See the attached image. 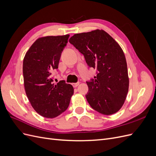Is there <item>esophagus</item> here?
I'll return each instance as SVG.
<instances>
[{"mask_svg":"<svg viewBox=\"0 0 156 156\" xmlns=\"http://www.w3.org/2000/svg\"><path fill=\"white\" fill-rule=\"evenodd\" d=\"M79 84V82H77V83H73L72 84V85H73V87H74V88H75V87H77L78 85Z\"/></svg>","mask_w":156,"mask_h":156,"instance_id":"obj_1","label":"esophagus"}]
</instances>
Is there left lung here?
I'll return each mask as SVG.
<instances>
[{
    "instance_id": "8db88e82",
    "label": "left lung",
    "mask_w": 156,
    "mask_h": 156,
    "mask_svg": "<svg viewBox=\"0 0 156 156\" xmlns=\"http://www.w3.org/2000/svg\"><path fill=\"white\" fill-rule=\"evenodd\" d=\"M69 42L84 55L96 76L87 81L86 98L92 108L110 115L123 105L129 88L126 60L119 44L103 30L75 34Z\"/></svg>"
}]
</instances>
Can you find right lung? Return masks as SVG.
<instances>
[{
    "label": "right lung",
    "mask_w": 156,
    "mask_h": 156,
    "mask_svg": "<svg viewBox=\"0 0 156 156\" xmlns=\"http://www.w3.org/2000/svg\"><path fill=\"white\" fill-rule=\"evenodd\" d=\"M69 35L38 38L23 60V73L26 94L34 109L42 116L53 118L67 109L73 88L65 81L53 83L51 77L58 69L62 52Z\"/></svg>",
    "instance_id": "obj_1"
}]
</instances>
